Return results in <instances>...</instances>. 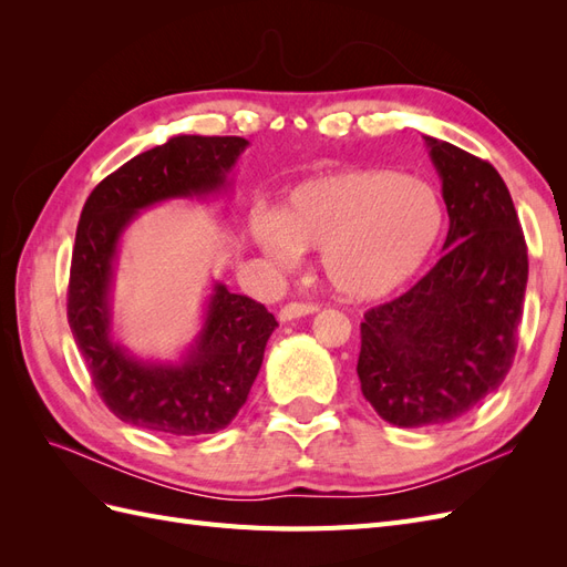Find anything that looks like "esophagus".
<instances>
[{"instance_id":"34e87169","label":"esophagus","mask_w":567,"mask_h":567,"mask_svg":"<svg viewBox=\"0 0 567 567\" xmlns=\"http://www.w3.org/2000/svg\"><path fill=\"white\" fill-rule=\"evenodd\" d=\"M317 307L315 305H307V302H288L281 307L279 312V319L281 321H293V319H300V317H307V315H315Z\"/></svg>"}]
</instances>
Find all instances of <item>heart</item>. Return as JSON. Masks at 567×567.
I'll return each mask as SVG.
<instances>
[{"instance_id":"b5f03b06","label":"heart","mask_w":567,"mask_h":567,"mask_svg":"<svg viewBox=\"0 0 567 567\" xmlns=\"http://www.w3.org/2000/svg\"><path fill=\"white\" fill-rule=\"evenodd\" d=\"M444 231L437 188L398 169H342L290 188L277 213L255 210L250 234L269 260L293 265L319 250L323 279L340 296L381 298L409 281Z\"/></svg>"}]
</instances>
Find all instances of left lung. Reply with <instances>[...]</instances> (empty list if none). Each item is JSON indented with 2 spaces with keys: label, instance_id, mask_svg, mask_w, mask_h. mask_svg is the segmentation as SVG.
Returning a JSON list of instances; mask_svg holds the SVG:
<instances>
[{
  "label": "left lung",
  "instance_id": "1",
  "mask_svg": "<svg viewBox=\"0 0 567 567\" xmlns=\"http://www.w3.org/2000/svg\"><path fill=\"white\" fill-rule=\"evenodd\" d=\"M450 231L442 257L404 296L362 321L357 375L379 416L400 427L450 423L499 388L518 348L527 246L502 175L425 136Z\"/></svg>",
  "mask_w": 567,
  "mask_h": 567
}]
</instances>
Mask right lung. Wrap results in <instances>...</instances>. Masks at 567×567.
Returning a JSON list of instances; mask_svg holds the SVG:
<instances>
[{"instance_id":"right-lung-1","label":"right lung","mask_w":567,"mask_h":567,"mask_svg":"<svg viewBox=\"0 0 567 567\" xmlns=\"http://www.w3.org/2000/svg\"><path fill=\"white\" fill-rule=\"evenodd\" d=\"M244 136L179 134L117 167L84 203L75 234L68 323L99 398L130 425L167 437L210 435L248 400L277 319L215 284L196 340L179 362L130 354L111 333V286L120 236L151 205L229 188Z\"/></svg>"}]
</instances>
